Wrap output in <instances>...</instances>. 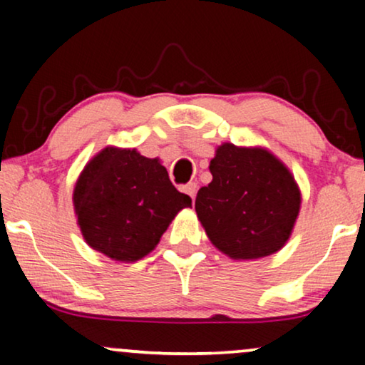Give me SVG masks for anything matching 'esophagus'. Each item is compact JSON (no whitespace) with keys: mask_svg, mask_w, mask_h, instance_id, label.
I'll use <instances>...</instances> for the list:
<instances>
[{"mask_svg":"<svg viewBox=\"0 0 365 365\" xmlns=\"http://www.w3.org/2000/svg\"><path fill=\"white\" fill-rule=\"evenodd\" d=\"M184 192L187 194V196H191V199L194 201V197H196V192H197V182H189L184 186Z\"/></svg>","mask_w":365,"mask_h":365,"instance_id":"esophagus-1","label":"esophagus"}]
</instances>
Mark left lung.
Returning a JSON list of instances; mask_svg holds the SVG:
<instances>
[{"label":"left lung","mask_w":365,"mask_h":365,"mask_svg":"<svg viewBox=\"0 0 365 365\" xmlns=\"http://www.w3.org/2000/svg\"><path fill=\"white\" fill-rule=\"evenodd\" d=\"M209 171L212 181L197 191L196 214L212 246L234 261L281 251L302 201L286 164L267 148L222 143Z\"/></svg>","instance_id":"8db88e82"}]
</instances>
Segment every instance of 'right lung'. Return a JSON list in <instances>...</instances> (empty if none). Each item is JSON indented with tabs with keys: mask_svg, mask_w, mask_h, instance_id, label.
<instances>
[{
	"mask_svg": "<svg viewBox=\"0 0 365 365\" xmlns=\"http://www.w3.org/2000/svg\"><path fill=\"white\" fill-rule=\"evenodd\" d=\"M191 197L169 181L159 158L108 146L89 159L73 191L84 241L116 262H136L154 251Z\"/></svg>",
	"mask_w": 365,
	"mask_h": 365,
	"instance_id": "1",
	"label": "right lung"
}]
</instances>
